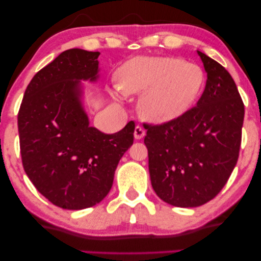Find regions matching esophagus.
<instances>
[{
	"instance_id": "esophagus-1",
	"label": "esophagus",
	"mask_w": 261,
	"mask_h": 261,
	"mask_svg": "<svg viewBox=\"0 0 261 261\" xmlns=\"http://www.w3.org/2000/svg\"><path fill=\"white\" fill-rule=\"evenodd\" d=\"M146 135V130L143 129V127L141 126H136L135 129H134V138L136 140H141L143 138V136Z\"/></svg>"
}]
</instances>
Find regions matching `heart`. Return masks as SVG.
Returning a JSON list of instances; mask_svg holds the SVG:
<instances>
[{"label": "heart", "mask_w": 261, "mask_h": 261, "mask_svg": "<svg viewBox=\"0 0 261 261\" xmlns=\"http://www.w3.org/2000/svg\"><path fill=\"white\" fill-rule=\"evenodd\" d=\"M117 85L126 95L141 93L140 114L163 123L182 117L193 108L204 87L201 67L171 57H136L119 68ZM113 97L118 99L117 93Z\"/></svg>", "instance_id": "b5f03b06"}]
</instances>
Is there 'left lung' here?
<instances>
[{"label": "left lung", "instance_id": "1", "mask_svg": "<svg viewBox=\"0 0 261 261\" xmlns=\"http://www.w3.org/2000/svg\"><path fill=\"white\" fill-rule=\"evenodd\" d=\"M207 72L202 96L182 117L144 125L149 173L156 194L171 206H202L220 193L236 166L244 104L224 67L198 50Z\"/></svg>", "mask_w": 261, "mask_h": 261}]
</instances>
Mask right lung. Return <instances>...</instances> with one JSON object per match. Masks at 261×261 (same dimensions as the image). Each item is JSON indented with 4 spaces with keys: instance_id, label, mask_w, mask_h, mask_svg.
Returning <instances> with one entry per match:
<instances>
[{
    "instance_id": "1",
    "label": "right lung",
    "mask_w": 261,
    "mask_h": 261,
    "mask_svg": "<svg viewBox=\"0 0 261 261\" xmlns=\"http://www.w3.org/2000/svg\"><path fill=\"white\" fill-rule=\"evenodd\" d=\"M99 54L62 52L33 76L18 112L25 173L48 201L70 211L95 206L109 194L119 161L134 140L133 121L114 134L89 122L82 81L99 79Z\"/></svg>"
}]
</instances>
